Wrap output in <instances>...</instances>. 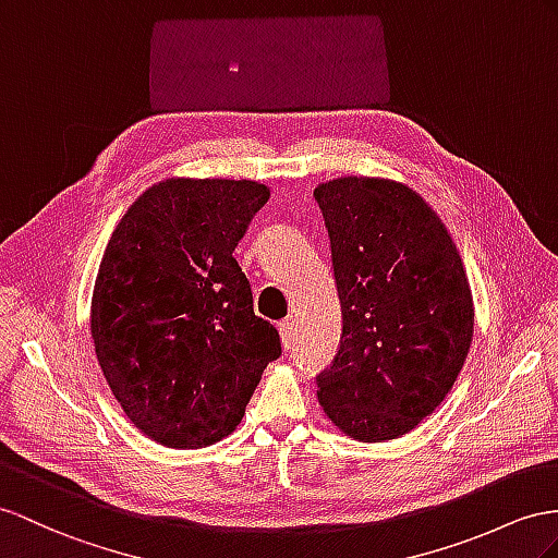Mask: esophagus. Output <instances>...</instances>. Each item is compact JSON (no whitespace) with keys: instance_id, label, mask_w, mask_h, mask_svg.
<instances>
[{"instance_id":"1","label":"esophagus","mask_w":558,"mask_h":558,"mask_svg":"<svg viewBox=\"0 0 558 558\" xmlns=\"http://www.w3.org/2000/svg\"><path fill=\"white\" fill-rule=\"evenodd\" d=\"M278 330H280V339H282V347L284 349H292L294 344V335H296V323L294 318H284L278 323Z\"/></svg>"}]
</instances>
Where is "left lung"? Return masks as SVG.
<instances>
[{
    "label": "left lung",
    "instance_id": "1",
    "mask_svg": "<svg viewBox=\"0 0 558 558\" xmlns=\"http://www.w3.org/2000/svg\"><path fill=\"white\" fill-rule=\"evenodd\" d=\"M313 197L332 247L341 341L316 377L330 422L381 442L442 403L474 337V302L446 223L405 183L341 177Z\"/></svg>",
    "mask_w": 558,
    "mask_h": 558
}]
</instances>
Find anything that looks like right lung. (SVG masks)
<instances>
[{"instance_id": "right-lung-1", "label": "right lung", "mask_w": 558, "mask_h": 558, "mask_svg": "<svg viewBox=\"0 0 558 558\" xmlns=\"http://www.w3.org/2000/svg\"><path fill=\"white\" fill-rule=\"evenodd\" d=\"M268 197L247 179H165L108 240L92 296L96 359L124 415L160 446L233 434L282 351L233 256Z\"/></svg>"}]
</instances>
